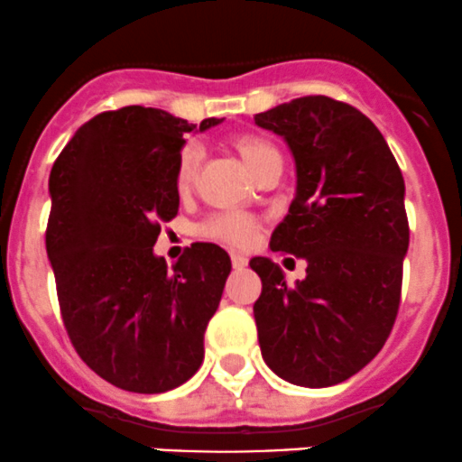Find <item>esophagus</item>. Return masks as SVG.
<instances>
[{"label": "esophagus", "instance_id": "esophagus-1", "mask_svg": "<svg viewBox=\"0 0 462 462\" xmlns=\"http://www.w3.org/2000/svg\"><path fill=\"white\" fill-rule=\"evenodd\" d=\"M231 263H233V269L240 271L249 264V258H246L245 254H231Z\"/></svg>", "mask_w": 462, "mask_h": 462}]
</instances>
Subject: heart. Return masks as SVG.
Listing matches in <instances>:
<instances>
[{
	"mask_svg": "<svg viewBox=\"0 0 462 462\" xmlns=\"http://www.w3.org/2000/svg\"><path fill=\"white\" fill-rule=\"evenodd\" d=\"M233 149L237 151L242 162L249 166L254 173H258L263 169V164L273 155H278V151L269 144V142L263 140L258 135H251V133H237V135L231 137ZM199 160H202V149L198 144H187L182 151H180L178 158V169H175V187L180 191H187L189 187L196 180ZM199 233L211 240L225 242V245L231 246H245L249 245L251 237H254V220L245 213L237 211H226V213H216V216L208 217L202 226H199Z\"/></svg>",
	"mask_w": 462,
	"mask_h": 462,
	"instance_id": "heart-1",
	"label": "heart"
}]
</instances>
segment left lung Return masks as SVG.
<instances>
[{"label":"left lung","mask_w":462,"mask_h":462,"mask_svg":"<svg viewBox=\"0 0 462 462\" xmlns=\"http://www.w3.org/2000/svg\"><path fill=\"white\" fill-rule=\"evenodd\" d=\"M254 120L296 162V196L271 251L307 263L291 287L273 260H251L263 280L260 349L287 383L331 387L372 363L392 334L409 246L405 180L383 133L345 102L309 95Z\"/></svg>","instance_id":"1"}]
</instances>
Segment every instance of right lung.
I'll return each mask as SVG.
<instances>
[{
    "mask_svg": "<svg viewBox=\"0 0 462 462\" xmlns=\"http://www.w3.org/2000/svg\"><path fill=\"white\" fill-rule=\"evenodd\" d=\"M193 131L162 108L99 113L51 171L46 254L64 327L79 358L126 392H169L198 372L231 273L229 254L208 242L173 269L153 254L160 222L178 216L175 169Z\"/></svg>",
    "mask_w": 462,
    "mask_h": 462,
    "instance_id": "add662e5",
    "label": "right lung"
}]
</instances>
